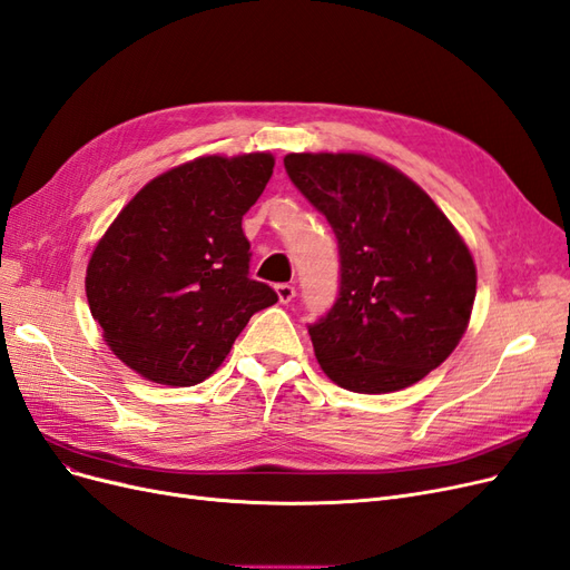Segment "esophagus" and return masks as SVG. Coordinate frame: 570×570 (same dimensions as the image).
Segmentation results:
<instances>
[{
    "mask_svg": "<svg viewBox=\"0 0 570 570\" xmlns=\"http://www.w3.org/2000/svg\"><path fill=\"white\" fill-rule=\"evenodd\" d=\"M276 294L283 304H289L294 299V294H297V289H294V285H289V283H281V285H276Z\"/></svg>",
    "mask_w": 570,
    "mask_h": 570,
    "instance_id": "1",
    "label": "esophagus"
}]
</instances>
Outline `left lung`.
Segmentation results:
<instances>
[{"mask_svg":"<svg viewBox=\"0 0 570 570\" xmlns=\"http://www.w3.org/2000/svg\"><path fill=\"white\" fill-rule=\"evenodd\" d=\"M285 169L337 235L340 297L308 325L325 375L356 394L420 382L469 325L472 252L415 181L377 158L289 153Z\"/></svg>","mask_w":570,"mask_h":570,"instance_id":"8db88e82","label":"left lung"}]
</instances>
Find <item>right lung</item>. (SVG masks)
Masks as SVG:
<instances>
[{"label":"right lung","mask_w":570,"mask_h":570,"mask_svg":"<svg viewBox=\"0 0 570 570\" xmlns=\"http://www.w3.org/2000/svg\"><path fill=\"white\" fill-rule=\"evenodd\" d=\"M271 153L205 155L146 184L87 266V299L110 351L141 377L193 386L217 370L254 313L278 294L249 278L245 212Z\"/></svg>","instance_id":"add662e5"}]
</instances>
